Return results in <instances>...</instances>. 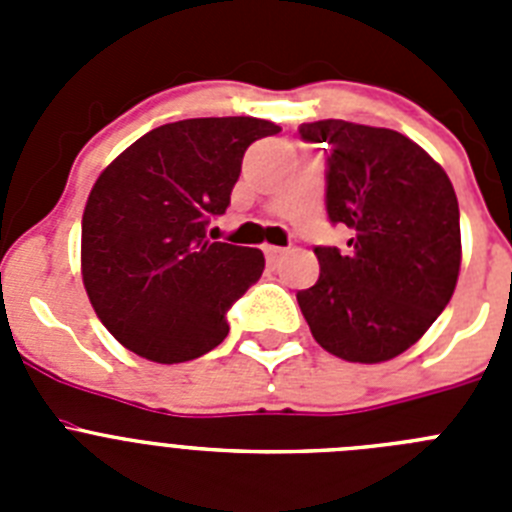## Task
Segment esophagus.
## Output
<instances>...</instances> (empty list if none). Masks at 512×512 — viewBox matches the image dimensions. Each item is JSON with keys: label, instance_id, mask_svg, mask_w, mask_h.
<instances>
[{"label": "esophagus", "instance_id": "obj_1", "mask_svg": "<svg viewBox=\"0 0 512 512\" xmlns=\"http://www.w3.org/2000/svg\"><path fill=\"white\" fill-rule=\"evenodd\" d=\"M264 253H266V261H269L271 266H277L279 261L284 259V248H279V246H264Z\"/></svg>", "mask_w": 512, "mask_h": 512}]
</instances>
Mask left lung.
Instances as JSON below:
<instances>
[{
	"instance_id": "1",
	"label": "left lung",
	"mask_w": 512,
	"mask_h": 512,
	"mask_svg": "<svg viewBox=\"0 0 512 512\" xmlns=\"http://www.w3.org/2000/svg\"><path fill=\"white\" fill-rule=\"evenodd\" d=\"M328 143L325 207L354 230L348 253L318 246V282L297 292L312 338L346 361L408 351L449 305L461 266L459 202L446 171L397 130L346 120L300 125Z\"/></svg>"
}]
</instances>
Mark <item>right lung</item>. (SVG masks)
<instances>
[{
    "instance_id": "obj_1",
    "label": "right lung",
    "mask_w": 512,
    "mask_h": 512,
    "mask_svg": "<svg viewBox=\"0 0 512 512\" xmlns=\"http://www.w3.org/2000/svg\"><path fill=\"white\" fill-rule=\"evenodd\" d=\"M259 117H194L151 130L99 174L81 217V279L97 318L133 354L182 364L228 336L264 253L207 238L243 153L277 135Z\"/></svg>"
}]
</instances>
